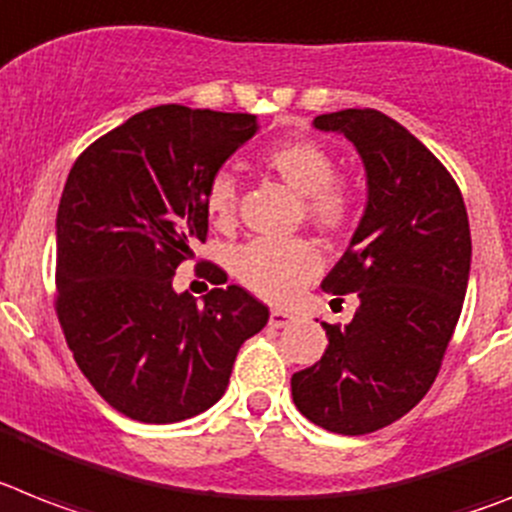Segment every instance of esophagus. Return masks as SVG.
Instances as JSON below:
<instances>
[{
  "label": "esophagus",
  "mask_w": 512,
  "mask_h": 512,
  "mask_svg": "<svg viewBox=\"0 0 512 512\" xmlns=\"http://www.w3.org/2000/svg\"><path fill=\"white\" fill-rule=\"evenodd\" d=\"M292 313H287V310H272V313H269V326H272V329H285L287 323H292Z\"/></svg>",
  "instance_id": "esophagus-1"
}]
</instances>
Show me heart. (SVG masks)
<instances>
[{
	"label": "heart",
	"instance_id": "obj_1",
	"mask_svg": "<svg viewBox=\"0 0 512 512\" xmlns=\"http://www.w3.org/2000/svg\"><path fill=\"white\" fill-rule=\"evenodd\" d=\"M264 165L277 173L292 191L305 196V214L321 230H342L352 217V194L334 181V157L321 144L298 139L277 144L264 155ZM207 214L217 225H230L238 207V189L230 173H217L209 181ZM235 277L251 292L272 303H287L321 269V256L310 240L256 238L235 251Z\"/></svg>",
	"mask_w": 512,
	"mask_h": 512
}]
</instances>
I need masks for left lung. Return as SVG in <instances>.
<instances>
[{"label":"left lung","mask_w":512,"mask_h":512,"mask_svg":"<svg viewBox=\"0 0 512 512\" xmlns=\"http://www.w3.org/2000/svg\"><path fill=\"white\" fill-rule=\"evenodd\" d=\"M313 126L355 144L368 202L321 282L357 292V313L347 326L321 321L329 347L292 375V401L323 430L365 435L404 417L438 375L469 285V217L451 173L386 113L347 108Z\"/></svg>","instance_id":"left-lung-1"}]
</instances>
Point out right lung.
Returning <instances> with one entry per match:
<instances>
[{
  "label": "right lung",
  "instance_id": "1",
  "mask_svg": "<svg viewBox=\"0 0 512 512\" xmlns=\"http://www.w3.org/2000/svg\"><path fill=\"white\" fill-rule=\"evenodd\" d=\"M256 131L251 113L147 108L69 170L56 212L61 329L90 386L137 422L207 412L240 344L269 321L238 285L209 290L202 305L173 287L207 235L209 181Z\"/></svg>",
  "mask_w": 512,
  "mask_h": 512
}]
</instances>
